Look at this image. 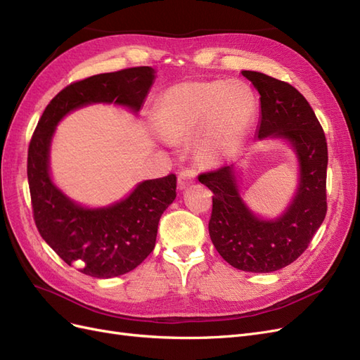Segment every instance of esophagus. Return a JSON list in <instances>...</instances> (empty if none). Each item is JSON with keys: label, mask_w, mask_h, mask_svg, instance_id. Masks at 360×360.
Listing matches in <instances>:
<instances>
[{"label": "esophagus", "mask_w": 360, "mask_h": 360, "mask_svg": "<svg viewBox=\"0 0 360 360\" xmlns=\"http://www.w3.org/2000/svg\"><path fill=\"white\" fill-rule=\"evenodd\" d=\"M195 179H197V172H195V169H191V168L181 169L179 174V179H177L179 189L183 191V189L189 188L191 184L195 181Z\"/></svg>", "instance_id": "1"}]
</instances>
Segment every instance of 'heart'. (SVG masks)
Wrapping results in <instances>:
<instances>
[{
    "label": "heart",
    "instance_id": "1",
    "mask_svg": "<svg viewBox=\"0 0 360 360\" xmlns=\"http://www.w3.org/2000/svg\"><path fill=\"white\" fill-rule=\"evenodd\" d=\"M255 112V96L242 81H195L172 85L159 97V135L177 143L197 139L202 159L219 162L240 146Z\"/></svg>",
    "mask_w": 360,
    "mask_h": 360
}]
</instances>
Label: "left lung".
<instances>
[{
    "label": "left lung",
    "instance_id": "obj_1",
    "mask_svg": "<svg viewBox=\"0 0 360 360\" xmlns=\"http://www.w3.org/2000/svg\"><path fill=\"white\" fill-rule=\"evenodd\" d=\"M259 93L257 139H282L297 159V186L287 209L263 217L249 209L238 191L237 163L201 174L213 192L209 234L233 267L270 274L296 261L324 221L328 143L311 105L290 84L254 70H242Z\"/></svg>",
    "mask_w": 360,
    "mask_h": 360
}]
</instances>
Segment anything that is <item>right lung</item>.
Listing matches in <instances>:
<instances>
[{"mask_svg": "<svg viewBox=\"0 0 360 360\" xmlns=\"http://www.w3.org/2000/svg\"><path fill=\"white\" fill-rule=\"evenodd\" d=\"M155 78L156 70L144 66L73 82L51 101L31 138L27 172L37 230L64 263L93 278L129 274L150 255L160 216L176 200V176L144 180L120 201L86 207L53 183L52 138L64 117L89 105L114 103L138 114Z\"/></svg>", "mask_w": 360, "mask_h": 360, "instance_id": "add662e5", "label": "right lung"}]
</instances>
